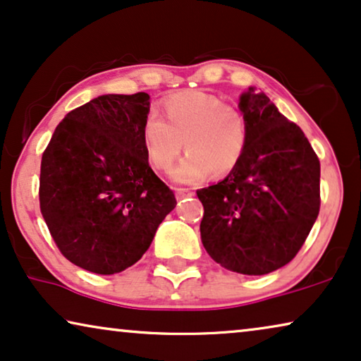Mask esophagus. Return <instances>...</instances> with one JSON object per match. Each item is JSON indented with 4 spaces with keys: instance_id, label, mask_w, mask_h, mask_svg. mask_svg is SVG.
Listing matches in <instances>:
<instances>
[{
    "instance_id": "34e87169",
    "label": "esophagus",
    "mask_w": 361,
    "mask_h": 361,
    "mask_svg": "<svg viewBox=\"0 0 361 361\" xmlns=\"http://www.w3.org/2000/svg\"><path fill=\"white\" fill-rule=\"evenodd\" d=\"M194 195V192L190 189H176V197L177 200H182V199H187V197H192Z\"/></svg>"
}]
</instances>
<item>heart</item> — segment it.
Masks as SVG:
<instances>
[{
	"label": "heart",
	"mask_w": 361,
	"mask_h": 361,
	"mask_svg": "<svg viewBox=\"0 0 361 361\" xmlns=\"http://www.w3.org/2000/svg\"><path fill=\"white\" fill-rule=\"evenodd\" d=\"M166 120L151 110L141 128L151 166L169 171L182 147L189 151L172 172L174 180L195 184L230 174L248 145V121L241 110L205 92H187L164 102Z\"/></svg>",
	"instance_id": "1"
}]
</instances>
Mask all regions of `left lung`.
Returning a JSON list of instances; mask_svg holds the SVG:
<instances>
[{"label":"left lung","mask_w":361,"mask_h":361,"mask_svg":"<svg viewBox=\"0 0 361 361\" xmlns=\"http://www.w3.org/2000/svg\"><path fill=\"white\" fill-rule=\"evenodd\" d=\"M240 97L248 145L219 184L197 190L200 238L210 258L240 274L283 268L302 248L320 209V162L302 130L264 93Z\"/></svg>","instance_id":"obj_1"}]
</instances>
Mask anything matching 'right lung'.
Listing matches in <instances>:
<instances>
[{"mask_svg": "<svg viewBox=\"0 0 361 361\" xmlns=\"http://www.w3.org/2000/svg\"><path fill=\"white\" fill-rule=\"evenodd\" d=\"M147 113L145 92L97 97L67 113L42 154L41 214L61 253L90 273L140 261L177 204L147 161Z\"/></svg>", "mask_w": 361, "mask_h": 361, "instance_id": "right-lung-1", "label": "right lung"}]
</instances>
